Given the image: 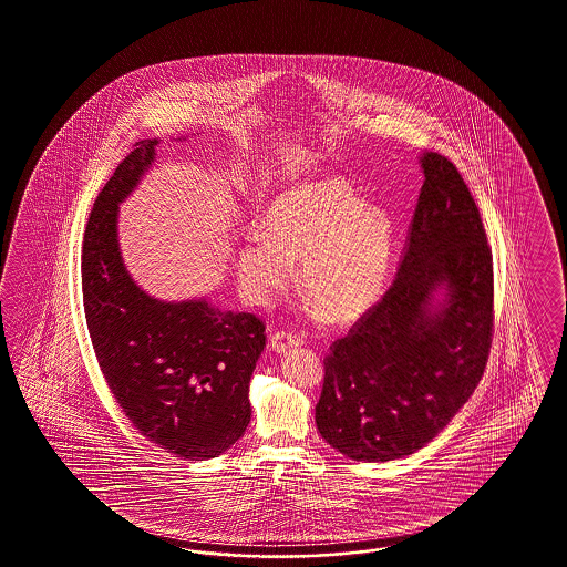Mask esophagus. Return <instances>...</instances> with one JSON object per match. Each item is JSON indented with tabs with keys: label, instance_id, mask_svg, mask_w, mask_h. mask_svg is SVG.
<instances>
[{
	"label": "esophagus",
	"instance_id": "34e87169",
	"mask_svg": "<svg viewBox=\"0 0 567 567\" xmlns=\"http://www.w3.org/2000/svg\"><path fill=\"white\" fill-rule=\"evenodd\" d=\"M301 343H303V340L299 336L291 333V331H278V333H274L272 338H270V348H272V352H276V354H282V352H287L291 348L301 346Z\"/></svg>",
	"mask_w": 567,
	"mask_h": 567
}]
</instances>
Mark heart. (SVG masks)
<instances>
[{
	"label": "heart",
	"instance_id": "heart-1",
	"mask_svg": "<svg viewBox=\"0 0 567 567\" xmlns=\"http://www.w3.org/2000/svg\"><path fill=\"white\" fill-rule=\"evenodd\" d=\"M394 226L388 210L364 204L343 179L299 183L276 196L261 234L236 249L234 268L243 293L270 303L293 280L333 322L363 317L384 291L392 264Z\"/></svg>",
	"mask_w": 567,
	"mask_h": 567
}]
</instances>
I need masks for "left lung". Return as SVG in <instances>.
Here are the masks:
<instances>
[{
  "label": "left lung",
  "mask_w": 567,
  "mask_h": 567,
  "mask_svg": "<svg viewBox=\"0 0 567 567\" xmlns=\"http://www.w3.org/2000/svg\"><path fill=\"white\" fill-rule=\"evenodd\" d=\"M424 185L396 278L324 359L317 429L357 462L422 450L471 399L494 327L492 249L450 159L422 156Z\"/></svg>",
  "instance_id": "8db88e82"
}]
</instances>
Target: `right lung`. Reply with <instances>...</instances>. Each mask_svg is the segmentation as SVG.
Segmentation results:
<instances>
[{"instance_id":"obj_1","label":"right lung","mask_w":567,"mask_h":567,"mask_svg":"<svg viewBox=\"0 0 567 567\" xmlns=\"http://www.w3.org/2000/svg\"><path fill=\"white\" fill-rule=\"evenodd\" d=\"M158 145L138 141L94 200L82 247L84 312L99 367L136 431L183 460H208L249 426V382L266 324L206 297L156 299L126 270L120 204L152 168Z\"/></svg>"}]
</instances>
